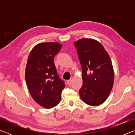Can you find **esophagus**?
<instances>
[{"label": "esophagus", "mask_w": 135, "mask_h": 135, "mask_svg": "<svg viewBox=\"0 0 135 135\" xmlns=\"http://www.w3.org/2000/svg\"><path fill=\"white\" fill-rule=\"evenodd\" d=\"M73 78L72 77L71 79H70V80H67V83L68 84H70L71 83V82H72V81H73Z\"/></svg>", "instance_id": "1"}]
</instances>
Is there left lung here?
<instances>
[{
  "instance_id": "8db88e82",
  "label": "left lung",
  "mask_w": 135,
  "mask_h": 135,
  "mask_svg": "<svg viewBox=\"0 0 135 135\" xmlns=\"http://www.w3.org/2000/svg\"><path fill=\"white\" fill-rule=\"evenodd\" d=\"M74 45L82 69L83 85L80 96L86 104L99 105L107 99L113 86L114 74L110 57L95 40L82 38Z\"/></svg>"
}]
</instances>
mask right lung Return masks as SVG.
<instances>
[{"mask_svg":"<svg viewBox=\"0 0 135 135\" xmlns=\"http://www.w3.org/2000/svg\"><path fill=\"white\" fill-rule=\"evenodd\" d=\"M62 47L56 42L42 43L29 54L26 68V80L29 92L37 104L51 108L60 102L65 81L59 77L54 57Z\"/></svg>","mask_w":135,"mask_h":135,"instance_id":"add662e5","label":"right lung"}]
</instances>
